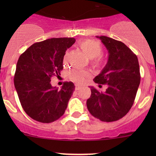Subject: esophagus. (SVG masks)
<instances>
[{"label": "esophagus", "instance_id": "obj_1", "mask_svg": "<svg viewBox=\"0 0 156 156\" xmlns=\"http://www.w3.org/2000/svg\"><path fill=\"white\" fill-rule=\"evenodd\" d=\"M80 86L78 85V84H76V90H79V89H80Z\"/></svg>", "mask_w": 156, "mask_h": 156}]
</instances>
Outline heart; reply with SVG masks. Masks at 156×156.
Masks as SVG:
<instances>
[{"label":"heart","instance_id":"heart-1","mask_svg":"<svg viewBox=\"0 0 156 156\" xmlns=\"http://www.w3.org/2000/svg\"><path fill=\"white\" fill-rule=\"evenodd\" d=\"M80 48L86 53V55L92 59L94 65H100L103 62V47L98 41L94 39H87L81 41L79 44ZM90 76V73L84 69H74L69 73V79L77 83L81 84L85 82L87 78Z\"/></svg>","mask_w":156,"mask_h":156}]
</instances>
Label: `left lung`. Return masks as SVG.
<instances>
[{
  "instance_id": "1",
  "label": "left lung",
  "mask_w": 156,
  "mask_h": 156,
  "mask_svg": "<svg viewBox=\"0 0 156 156\" xmlns=\"http://www.w3.org/2000/svg\"><path fill=\"white\" fill-rule=\"evenodd\" d=\"M108 51L105 67L94 81L106 85L105 92L91 87L87 105L93 117L103 122H114L122 118L131 108L140 83L137 56L123 42L110 37H98Z\"/></svg>"
}]
</instances>
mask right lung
Wrapping results in <instances>:
<instances>
[{
	"label": "right lung",
	"instance_id": "1",
	"mask_svg": "<svg viewBox=\"0 0 156 156\" xmlns=\"http://www.w3.org/2000/svg\"><path fill=\"white\" fill-rule=\"evenodd\" d=\"M74 38H52L36 42L20 56L14 83L23 110L30 117L43 123L62 117L75 90L73 82H64L62 89L53 87V76H59L67 48Z\"/></svg>",
	"mask_w": 156,
	"mask_h": 156
}]
</instances>
